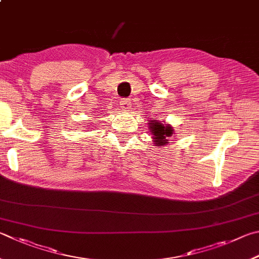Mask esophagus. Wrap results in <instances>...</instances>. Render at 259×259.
Masks as SVG:
<instances>
[{"label": "esophagus", "instance_id": "34e87169", "mask_svg": "<svg viewBox=\"0 0 259 259\" xmlns=\"http://www.w3.org/2000/svg\"><path fill=\"white\" fill-rule=\"evenodd\" d=\"M120 107L123 111H129V109H130V105H131V102H130V100H121L120 101Z\"/></svg>", "mask_w": 259, "mask_h": 259}]
</instances>
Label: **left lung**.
<instances>
[{
    "instance_id": "8db88e82",
    "label": "left lung",
    "mask_w": 259,
    "mask_h": 259,
    "mask_svg": "<svg viewBox=\"0 0 259 259\" xmlns=\"http://www.w3.org/2000/svg\"><path fill=\"white\" fill-rule=\"evenodd\" d=\"M148 128L153 135V139L155 142L154 144H156V146L166 145L168 143L167 138L173 135V128L171 125L163 124L156 120L150 121Z\"/></svg>"
}]
</instances>
